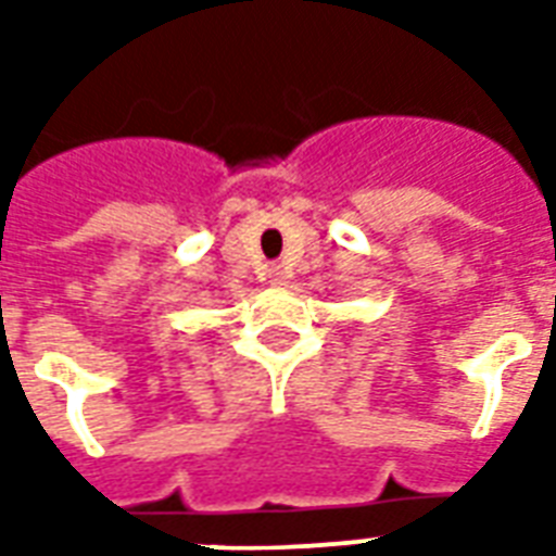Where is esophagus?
Here are the masks:
<instances>
[{
    "mask_svg": "<svg viewBox=\"0 0 556 556\" xmlns=\"http://www.w3.org/2000/svg\"><path fill=\"white\" fill-rule=\"evenodd\" d=\"M267 274H270V282H274V286H279V282L286 279V274L279 270V265H270V270H267Z\"/></svg>",
    "mask_w": 556,
    "mask_h": 556,
    "instance_id": "esophagus-1",
    "label": "esophagus"
}]
</instances>
